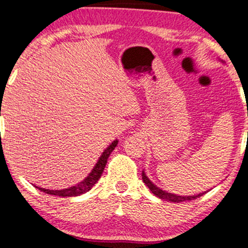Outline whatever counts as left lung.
I'll return each mask as SVG.
<instances>
[{
  "instance_id": "1",
  "label": "left lung",
  "mask_w": 248,
  "mask_h": 248,
  "mask_svg": "<svg viewBox=\"0 0 248 248\" xmlns=\"http://www.w3.org/2000/svg\"><path fill=\"white\" fill-rule=\"evenodd\" d=\"M142 180L145 182V185L147 187H148L149 190H151L152 193H153L154 195H156L157 198H160V199L165 200V201H172V202H182V201H190V200H194L197 199V198H200L201 195H203L205 193H199V194L197 195H176V194H172V193H168L166 192V190H162L161 188H159V187L156 186V185H154L153 182L148 179V176L146 175V173L142 170Z\"/></svg>"
}]
</instances>
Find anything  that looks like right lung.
Segmentation results:
<instances>
[{
  "mask_svg": "<svg viewBox=\"0 0 248 248\" xmlns=\"http://www.w3.org/2000/svg\"><path fill=\"white\" fill-rule=\"evenodd\" d=\"M118 142H119L118 140H114L113 142H111L110 145L105 149V152H103V153L101 154V156L99 157V160H97L96 165L94 166V168L92 170V172L89 173L88 176H87L84 180L81 181L80 184L75 185V186H73V187H69V188L58 189V190L41 188V187H37V186H35V187H36V188H39L41 192H45V193H47V194H51V195H59V197H62V198L78 197V195L84 194V193H87L88 190H91L92 187L96 184L97 180H99L100 178H101L103 170H105L106 164H107L108 157H109L111 152L114 151V148L118 146Z\"/></svg>",
  "mask_w": 248,
  "mask_h": 248,
  "instance_id": "obj_1",
  "label": "right lung"
}]
</instances>
